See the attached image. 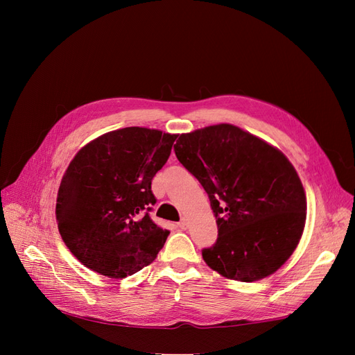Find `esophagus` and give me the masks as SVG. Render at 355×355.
<instances>
[{
	"instance_id": "1",
	"label": "esophagus",
	"mask_w": 355,
	"mask_h": 355,
	"mask_svg": "<svg viewBox=\"0 0 355 355\" xmlns=\"http://www.w3.org/2000/svg\"><path fill=\"white\" fill-rule=\"evenodd\" d=\"M178 227L180 228V230H187V227H188V222H187V219L184 218V219H180V222L178 223Z\"/></svg>"
}]
</instances>
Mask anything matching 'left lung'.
<instances>
[{"label":"left lung","mask_w":355,"mask_h":355,"mask_svg":"<svg viewBox=\"0 0 355 355\" xmlns=\"http://www.w3.org/2000/svg\"><path fill=\"white\" fill-rule=\"evenodd\" d=\"M178 159L207 192L218 240L202 249L211 270L252 283L274 274L302 237L306 197L275 146L232 124L180 135Z\"/></svg>","instance_id":"obj_1"}]
</instances>
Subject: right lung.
Returning a JSON list of instances; mask_svg holds the SVG:
<instances>
[{
    "instance_id": "right-lung-1",
    "label": "right lung",
    "mask_w": 355,
    "mask_h": 355,
    "mask_svg": "<svg viewBox=\"0 0 355 355\" xmlns=\"http://www.w3.org/2000/svg\"><path fill=\"white\" fill-rule=\"evenodd\" d=\"M178 135L146 127L105 133L83 146L62 178L58 228L90 270L124 278L155 261L168 235L149 218L151 182Z\"/></svg>"
}]
</instances>
